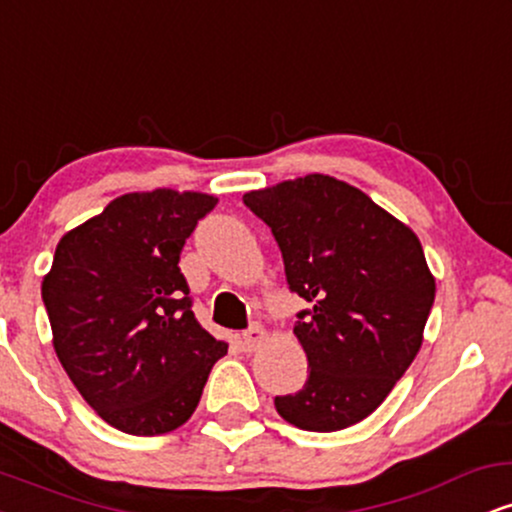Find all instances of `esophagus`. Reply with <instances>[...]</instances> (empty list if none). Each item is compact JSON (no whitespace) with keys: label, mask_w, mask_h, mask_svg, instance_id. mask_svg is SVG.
<instances>
[{"label":"esophagus","mask_w":512,"mask_h":512,"mask_svg":"<svg viewBox=\"0 0 512 512\" xmlns=\"http://www.w3.org/2000/svg\"><path fill=\"white\" fill-rule=\"evenodd\" d=\"M240 339H243V346H245V349H248V351H255V349H260V346H262L264 342H267V339H269V332L264 330L262 325H252L250 330H245V332H243V337H240Z\"/></svg>","instance_id":"obj_1"}]
</instances>
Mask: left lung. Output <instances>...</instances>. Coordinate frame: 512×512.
Here are the masks:
<instances>
[{"instance_id":"left-lung-1","label":"left lung","mask_w":512,"mask_h":512,"mask_svg":"<svg viewBox=\"0 0 512 512\" xmlns=\"http://www.w3.org/2000/svg\"><path fill=\"white\" fill-rule=\"evenodd\" d=\"M272 228L286 281L313 308L293 334L308 356L303 390L274 399L303 431H342L373 414L411 366L436 279L407 223L366 192L310 173L243 195Z\"/></svg>"}]
</instances>
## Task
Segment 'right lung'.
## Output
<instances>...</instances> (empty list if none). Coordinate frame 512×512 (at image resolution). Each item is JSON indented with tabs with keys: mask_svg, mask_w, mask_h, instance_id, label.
<instances>
[{
	"mask_svg": "<svg viewBox=\"0 0 512 512\" xmlns=\"http://www.w3.org/2000/svg\"><path fill=\"white\" fill-rule=\"evenodd\" d=\"M207 192L158 187L113 199L57 243L43 276L52 346L88 407L129 436H161L195 414L228 344L192 313L178 262Z\"/></svg>",
	"mask_w": 512,
	"mask_h": 512,
	"instance_id": "right-lung-1",
	"label": "right lung"
}]
</instances>
